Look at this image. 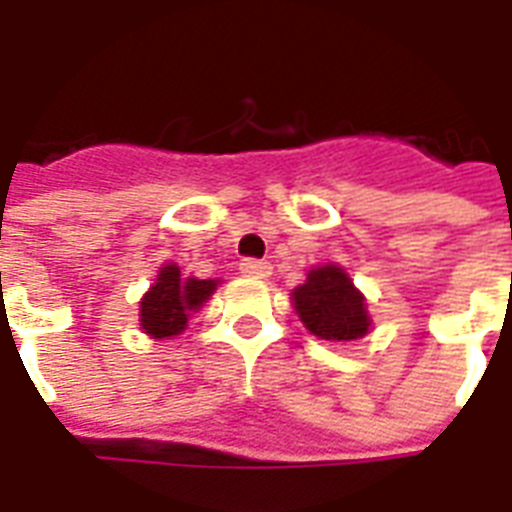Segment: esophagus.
<instances>
[{
  "mask_svg": "<svg viewBox=\"0 0 512 512\" xmlns=\"http://www.w3.org/2000/svg\"><path fill=\"white\" fill-rule=\"evenodd\" d=\"M239 271L249 279H268L271 276V263H265V260H241Z\"/></svg>",
  "mask_w": 512,
  "mask_h": 512,
  "instance_id": "1",
  "label": "esophagus"
}]
</instances>
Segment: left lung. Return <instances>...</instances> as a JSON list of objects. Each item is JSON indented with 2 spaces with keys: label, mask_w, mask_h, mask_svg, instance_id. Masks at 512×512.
I'll return each mask as SVG.
<instances>
[{
  "label": "left lung",
  "mask_w": 512,
  "mask_h": 512,
  "mask_svg": "<svg viewBox=\"0 0 512 512\" xmlns=\"http://www.w3.org/2000/svg\"><path fill=\"white\" fill-rule=\"evenodd\" d=\"M292 305L303 327L319 340H361L372 329L366 297L353 284L348 271L337 263L311 268L305 276V284L292 292Z\"/></svg>",
  "instance_id": "left-lung-1"
}]
</instances>
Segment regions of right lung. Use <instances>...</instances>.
I'll list each match as a JSON object with an SVG mask.
<instances>
[{"label": "right lung", "instance_id": "right-lung-1", "mask_svg": "<svg viewBox=\"0 0 512 512\" xmlns=\"http://www.w3.org/2000/svg\"><path fill=\"white\" fill-rule=\"evenodd\" d=\"M220 279L183 276L177 263H164L154 284L140 297V329L151 340H170L188 327L193 313L207 303Z\"/></svg>", "mask_w": 512, "mask_h": 512}]
</instances>
